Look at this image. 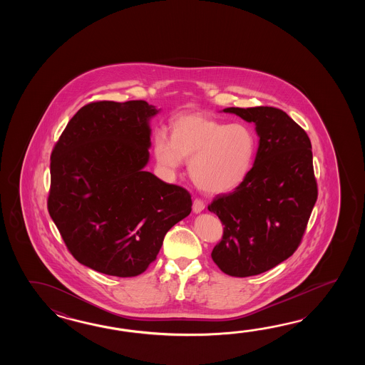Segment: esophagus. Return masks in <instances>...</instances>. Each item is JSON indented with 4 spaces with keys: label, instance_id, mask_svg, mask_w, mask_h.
<instances>
[{
    "label": "esophagus",
    "instance_id": "obj_1",
    "mask_svg": "<svg viewBox=\"0 0 365 365\" xmlns=\"http://www.w3.org/2000/svg\"><path fill=\"white\" fill-rule=\"evenodd\" d=\"M205 210V203L201 200H194L193 201V211L195 214H200Z\"/></svg>",
    "mask_w": 365,
    "mask_h": 365
}]
</instances>
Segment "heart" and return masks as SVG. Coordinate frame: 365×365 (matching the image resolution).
I'll return each instance as SVG.
<instances>
[{
  "instance_id": "1",
  "label": "heart",
  "mask_w": 365,
  "mask_h": 365,
  "mask_svg": "<svg viewBox=\"0 0 365 365\" xmlns=\"http://www.w3.org/2000/svg\"><path fill=\"white\" fill-rule=\"evenodd\" d=\"M171 140L163 134L154 140V156L168 172L189 162V175L207 194L232 192L247 179L256 155L257 140L248 125L227 124L207 115H185L170 126Z\"/></svg>"
}]
</instances>
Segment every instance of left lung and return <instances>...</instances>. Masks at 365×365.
I'll list each match as a JSON object with an SVG mask.
<instances>
[{"instance_id":"1","label":"left lung","mask_w":365,"mask_h":365,"mask_svg":"<svg viewBox=\"0 0 365 365\" xmlns=\"http://www.w3.org/2000/svg\"><path fill=\"white\" fill-rule=\"evenodd\" d=\"M256 125V159L232 193L209 205L225 225L212 261L231 277L267 272L292 256L317 201L309 137L282 109L225 108Z\"/></svg>"}]
</instances>
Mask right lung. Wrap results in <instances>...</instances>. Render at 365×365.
I'll return each mask as SVG.
<instances>
[{"instance_id":"1","label":"right lung","mask_w":365,"mask_h":365,"mask_svg":"<svg viewBox=\"0 0 365 365\" xmlns=\"http://www.w3.org/2000/svg\"><path fill=\"white\" fill-rule=\"evenodd\" d=\"M159 110L145 101L90 103L52 151L49 215L73 257L95 272L140 275L192 211L187 190L143 170Z\"/></svg>"}]
</instances>
